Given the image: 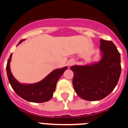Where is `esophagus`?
I'll use <instances>...</instances> for the list:
<instances>
[{"label":"esophagus","instance_id":"1","mask_svg":"<svg viewBox=\"0 0 128 128\" xmlns=\"http://www.w3.org/2000/svg\"><path fill=\"white\" fill-rule=\"evenodd\" d=\"M74 63H75V60H73V59H70V60H68V62H67V64H68V65L69 66L73 65V64H74Z\"/></svg>","mask_w":128,"mask_h":128}]
</instances>
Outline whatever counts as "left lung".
Masks as SVG:
<instances>
[{"label":"left lung","mask_w":128,"mask_h":128,"mask_svg":"<svg viewBox=\"0 0 128 128\" xmlns=\"http://www.w3.org/2000/svg\"><path fill=\"white\" fill-rule=\"evenodd\" d=\"M100 59L70 67L74 72L73 87L80 98L96 101L108 96L117 85L121 74L120 54L112 41L100 39Z\"/></svg>","instance_id":"1"}]
</instances>
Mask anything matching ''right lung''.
Wrapping results in <instances>:
<instances>
[{"label": "right lung", "instance_id": "obj_1", "mask_svg": "<svg viewBox=\"0 0 128 128\" xmlns=\"http://www.w3.org/2000/svg\"><path fill=\"white\" fill-rule=\"evenodd\" d=\"M24 40H22L18 43L20 44ZM17 45V46H18ZM12 54L9 57L6 65V73L8 81L14 91L18 96L25 100L34 103H42L50 100L53 96V93L56 90V83L61 77L67 66L54 70L47 75L41 81L34 84H23L19 82L13 76L10 70V63Z\"/></svg>", "mask_w": 128, "mask_h": 128}]
</instances>
